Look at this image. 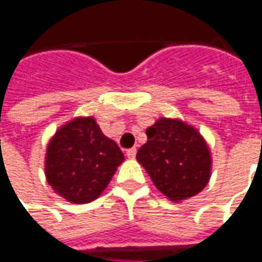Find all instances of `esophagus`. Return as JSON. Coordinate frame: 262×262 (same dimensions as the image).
Masks as SVG:
<instances>
[{
  "label": "esophagus",
  "mask_w": 262,
  "mask_h": 262,
  "mask_svg": "<svg viewBox=\"0 0 262 262\" xmlns=\"http://www.w3.org/2000/svg\"><path fill=\"white\" fill-rule=\"evenodd\" d=\"M136 148H129L127 151H126V156H127V159H135L136 157Z\"/></svg>",
  "instance_id": "obj_1"
}]
</instances>
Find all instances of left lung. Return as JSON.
<instances>
[{
  "instance_id": "obj_1",
  "label": "left lung",
  "mask_w": 262,
  "mask_h": 262,
  "mask_svg": "<svg viewBox=\"0 0 262 262\" xmlns=\"http://www.w3.org/2000/svg\"><path fill=\"white\" fill-rule=\"evenodd\" d=\"M147 143L136 159L160 192L172 202L193 196L208 185L212 157L205 139L180 119L160 118L147 127Z\"/></svg>"
}]
</instances>
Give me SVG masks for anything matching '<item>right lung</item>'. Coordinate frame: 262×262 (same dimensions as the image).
I'll use <instances>...</instances> for the list:
<instances>
[{
	"label": "right lung",
	"instance_id": "obj_1",
	"mask_svg": "<svg viewBox=\"0 0 262 262\" xmlns=\"http://www.w3.org/2000/svg\"><path fill=\"white\" fill-rule=\"evenodd\" d=\"M123 160L122 150L103 135L97 120L78 116L50 139L45 174L60 196L73 203H88L108 187Z\"/></svg>",
	"mask_w": 262,
	"mask_h": 262
}]
</instances>
